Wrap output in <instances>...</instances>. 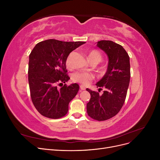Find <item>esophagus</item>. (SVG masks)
Listing matches in <instances>:
<instances>
[{"label":"esophagus","instance_id":"esophagus-1","mask_svg":"<svg viewBox=\"0 0 160 160\" xmlns=\"http://www.w3.org/2000/svg\"><path fill=\"white\" fill-rule=\"evenodd\" d=\"M80 89L81 90H85V87L84 85H80Z\"/></svg>","mask_w":160,"mask_h":160}]
</instances>
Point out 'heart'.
Masks as SVG:
<instances>
[{"label": "heart", "instance_id": "1", "mask_svg": "<svg viewBox=\"0 0 160 160\" xmlns=\"http://www.w3.org/2000/svg\"><path fill=\"white\" fill-rule=\"evenodd\" d=\"M70 59H71V55L67 57L66 63L67 65H69L70 63ZM88 59L89 61L91 62L93 61L98 62V63L101 61L102 57H101V53L97 50H92L88 54ZM94 78V75L90 73V72H87L83 71L77 72L72 75V80L76 82H78L81 84L83 85H88L89 83V82L92 81Z\"/></svg>", "mask_w": 160, "mask_h": 160}]
</instances>
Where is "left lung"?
Here are the masks:
<instances>
[{
	"label": "left lung",
	"instance_id": "1",
	"mask_svg": "<svg viewBox=\"0 0 160 160\" xmlns=\"http://www.w3.org/2000/svg\"><path fill=\"white\" fill-rule=\"evenodd\" d=\"M108 57L107 72L96 83L103 93L86 90L91 95L87 104L88 115L93 119L105 121L117 115L125 102L130 81L129 57L123 47L111 41H100L97 44Z\"/></svg>",
	"mask_w": 160,
	"mask_h": 160
}]
</instances>
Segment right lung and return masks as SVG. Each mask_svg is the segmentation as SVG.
I'll list each match as a JSON object with an SVG mask.
<instances>
[{"label":"right lung","instance_id":"obj_1","mask_svg":"<svg viewBox=\"0 0 160 160\" xmlns=\"http://www.w3.org/2000/svg\"><path fill=\"white\" fill-rule=\"evenodd\" d=\"M85 43L49 39L33 48L28 61V84L32 103L42 115L59 119L68 112L69 103L79 86L64 84L70 79L67 75L66 61L71 52Z\"/></svg>","mask_w":160,"mask_h":160}]
</instances>
